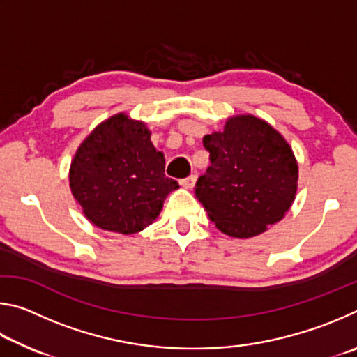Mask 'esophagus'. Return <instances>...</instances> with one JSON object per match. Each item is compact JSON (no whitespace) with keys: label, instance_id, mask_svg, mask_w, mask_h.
Wrapping results in <instances>:
<instances>
[{"label":"esophagus","instance_id":"34e87169","mask_svg":"<svg viewBox=\"0 0 357 357\" xmlns=\"http://www.w3.org/2000/svg\"><path fill=\"white\" fill-rule=\"evenodd\" d=\"M195 183H197V176H195V174H190L189 178H184V179L179 181V184L183 185L184 189H192V187L195 185Z\"/></svg>","mask_w":357,"mask_h":357}]
</instances>
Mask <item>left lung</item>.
Returning <instances> with one entry per match:
<instances>
[{"instance_id":"obj_1","label":"left lung","mask_w":357,"mask_h":357,"mask_svg":"<svg viewBox=\"0 0 357 357\" xmlns=\"http://www.w3.org/2000/svg\"><path fill=\"white\" fill-rule=\"evenodd\" d=\"M211 165L195 197L217 229L249 239L280 222L298 192V160L288 142L264 119L236 114L222 132L204 135Z\"/></svg>"}]
</instances>
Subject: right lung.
I'll use <instances>...</instances> for the list:
<instances>
[{
    "label": "right lung",
    "instance_id": "obj_1",
    "mask_svg": "<svg viewBox=\"0 0 357 357\" xmlns=\"http://www.w3.org/2000/svg\"><path fill=\"white\" fill-rule=\"evenodd\" d=\"M164 153L143 121L116 113L96 126L75 151L69 185L86 219L100 229L134 234L159 217L168 193Z\"/></svg>",
    "mask_w": 357,
    "mask_h": 357
}]
</instances>
